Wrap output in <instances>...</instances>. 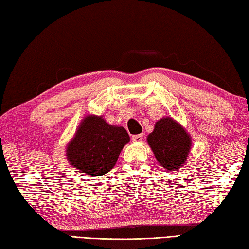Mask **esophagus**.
Returning a JSON list of instances; mask_svg holds the SVG:
<instances>
[{
  "instance_id": "esophagus-1",
  "label": "esophagus",
  "mask_w": 249,
  "mask_h": 249,
  "mask_svg": "<svg viewBox=\"0 0 249 249\" xmlns=\"http://www.w3.org/2000/svg\"><path fill=\"white\" fill-rule=\"evenodd\" d=\"M132 141L133 142H142L143 140V134H135V135H132Z\"/></svg>"
}]
</instances>
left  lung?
<instances>
[{"instance_id":"left-lung-1","label":"left lung","mask_w":249,"mask_h":249,"mask_svg":"<svg viewBox=\"0 0 249 249\" xmlns=\"http://www.w3.org/2000/svg\"><path fill=\"white\" fill-rule=\"evenodd\" d=\"M147 142L155 157L167 170H178L186 160L191 149V138L172 118H163L155 124Z\"/></svg>"}]
</instances>
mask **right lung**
<instances>
[{
  "instance_id": "add662e5",
  "label": "right lung",
  "mask_w": 249,
  "mask_h": 249,
  "mask_svg": "<svg viewBox=\"0 0 249 249\" xmlns=\"http://www.w3.org/2000/svg\"><path fill=\"white\" fill-rule=\"evenodd\" d=\"M129 141L123 126L110 125L102 117L89 116L68 144L67 158L74 168L88 175H105L114 168Z\"/></svg>"
}]
</instances>
